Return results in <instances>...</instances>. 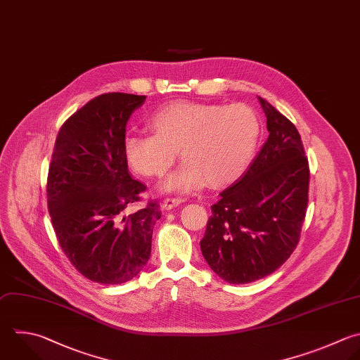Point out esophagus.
<instances>
[{
	"mask_svg": "<svg viewBox=\"0 0 360 360\" xmlns=\"http://www.w3.org/2000/svg\"><path fill=\"white\" fill-rule=\"evenodd\" d=\"M181 202H184L183 198H165L163 202H162V207H163L165 210H173L174 207L180 205Z\"/></svg>",
	"mask_w": 360,
	"mask_h": 360,
	"instance_id": "1",
	"label": "esophagus"
}]
</instances>
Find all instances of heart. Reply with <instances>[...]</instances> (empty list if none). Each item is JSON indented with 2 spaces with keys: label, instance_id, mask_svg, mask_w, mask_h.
<instances>
[{
  "label": "heart",
  "instance_id": "1",
  "mask_svg": "<svg viewBox=\"0 0 360 360\" xmlns=\"http://www.w3.org/2000/svg\"><path fill=\"white\" fill-rule=\"evenodd\" d=\"M155 134L128 135L124 156L128 165L148 177L163 176L176 162L184 165L160 188L186 193L202 187H225L250 165L260 139V118L246 104L174 101L149 120Z\"/></svg>",
  "mask_w": 360,
  "mask_h": 360
}]
</instances>
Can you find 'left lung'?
<instances>
[{
	"mask_svg": "<svg viewBox=\"0 0 360 360\" xmlns=\"http://www.w3.org/2000/svg\"><path fill=\"white\" fill-rule=\"evenodd\" d=\"M269 138L246 172L211 205L200 242L208 266L231 284L276 271L295 249L308 202L309 169L297 128L257 97Z\"/></svg>",
	"mask_w": 360,
	"mask_h": 360,
	"instance_id": "obj_1",
	"label": "left lung"
}]
</instances>
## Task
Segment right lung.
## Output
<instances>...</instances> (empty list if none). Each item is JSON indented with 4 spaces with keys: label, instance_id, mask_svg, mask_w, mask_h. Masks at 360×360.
Segmentation results:
<instances>
[{
    "label": "right lung",
    "instance_id": "1",
    "mask_svg": "<svg viewBox=\"0 0 360 360\" xmlns=\"http://www.w3.org/2000/svg\"><path fill=\"white\" fill-rule=\"evenodd\" d=\"M146 97L108 93L75 112L56 138L48 176V208L58 240L89 280L121 284L150 257L158 202L125 215L146 186L129 174L127 124Z\"/></svg>",
    "mask_w": 360,
    "mask_h": 360
}]
</instances>
